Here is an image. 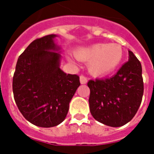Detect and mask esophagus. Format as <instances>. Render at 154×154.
I'll return each mask as SVG.
<instances>
[{
	"instance_id": "obj_1",
	"label": "esophagus",
	"mask_w": 154,
	"mask_h": 154,
	"mask_svg": "<svg viewBox=\"0 0 154 154\" xmlns=\"http://www.w3.org/2000/svg\"><path fill=\"white\" fill-rule=\"evenodd\" d=\"M87 82H88V79H87V77L84 75H81L80 76V82H81V84H86Z\"/></svg>"
}]
</instances>
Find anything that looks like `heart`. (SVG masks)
I'll list each match as a JSON object with an SVG mask.
<instances>
[{
  "mask_svg": "<svg viewBox=\"0 0 154 154\" xmlns=\"http://www.w3.org/2000/svg\"><path fill=\"white\" fill-rule=\"evenodd\" d=\"M74 54L78 60L89 62L88 68L92 74L104 76L117 69L122 62L124 52L118 44L98 43L77 49Z\"/></svg>",
  "mask_w": 154,
  "mask_h": 154,
  "instance_id": "obj_1",
  "label": "heart"
}]
</instances>
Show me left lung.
I'll use <instances>...</instances> for the list:
<instances>
[{"label":"left lung","instance_id":"left-lung-1","mask_svg":"<svg viewBox=\"0 0 154 154\" xmlns=\"http://www.w3.org/2000/svg\"><path fill=\"white\" fill-rule=\"evenodd\" d=\"M129 60L114 76L90 80L89 103L92 116L111 127H120L130 122L137 112L144 93L141 62L129 51Z\"/></svg>","mask_w":154,"mask_h":154}]
</instances>
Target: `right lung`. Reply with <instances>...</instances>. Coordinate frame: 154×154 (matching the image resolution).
Instances as JSON below:
<instances>
[{"label": "right lung", "instance_id": "add662e5", "mask_svg": "<svg viewBox=\"0 0 154 154\" xmlns=\"http://www.w3.org/2000/svg\"><path fill=\"white\" fill-rule=\"evenodd\" d=\"M50 34L34 40L18 58L13 77L14 100L30 123L49 128L65 120L81 85L77 74L60 69L59 47Z\"/></svg>", "mask_w": 154, "mask_h": 154}]
</instances>
